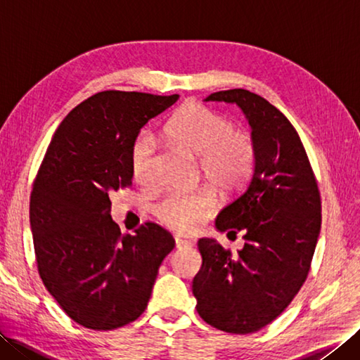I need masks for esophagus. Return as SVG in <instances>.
<instances>
[{
	"mask_svg": "<svg viewBox=\"0 0 360 360\" xmlns=\"http://www.w3.org/2000/svg\"><path fill=\"white\" fill-rule=\"evenodd\" d=\"M174 244H176V249H186V248H188L190 246V241H187V240H181V238H176V241H174Z\"/></svg>",
	"mask_w": 360,
	"mask_h": 360,
	"instance_id": "34e87169",
	"label": "esophagus"
}]
</instances>
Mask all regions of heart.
I'll return each mask as SVG.
<instances>
[{"label": "heart", "mask_w": 360, "mask_h": 360, "mask_svg": "<svg viewBox=\"0 0 360 360\" xmlns=\"http://www.w3.org/2000/svg\"><path fill=\"white\" fill-rule=\"evenodd\" d=\"M165 139L195 159L210 184L221 192H235L254 170L255 145L246 131L232 129L231 120L198 103H187L165 127ZM155 153L151 133L142 131L131 148V170L136 181L147 182ZM215 207L209 190L193 193H168L153 212L165 227L179 233H193Z\"/></svg>", "instance_id": "heart-1"}]
</instances>
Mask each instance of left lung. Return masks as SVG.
<instances>
[{"label": "left lung", "instance_id": "obj_1", "mask_svg": "<svg viewBox=\"0 0 360 360\" xmlns=\"http://www.w3.org/2000/svg\"><path fill=\"white\" fill-rule=\"evenodd\" d=\"M204 101L243 111L255 162L246 187L215 221L219 232L243 231L244 248L232 255L217 240L198 241L196 311L221 331L248 334L277 319L307 280L322 204L307 151L285 114L248 89L219 91Z\"/></svg>", "mask_w": 360, "mask_h": 360}]
</instances>
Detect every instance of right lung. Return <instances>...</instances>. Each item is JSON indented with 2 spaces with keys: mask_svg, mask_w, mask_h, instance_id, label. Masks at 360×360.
I'll use <instances>...</instances> for the list:
<instances>
[{
  "mask_svg": "<svg viewBox=\"0 0 360 360\" xmlns=\"http://www.w3.org/2000/svg\"><path fill=\"white\" fill-rule=\"evenodd\" d=\"M179 96L103 91L75 106L57 128L30 193L38 272L74 322L114 330L145 311L172 235L145 223L122 235L110 195L131 184L141 129Z\"/></svg>",
  "mask_w": 360,
  "mask_h": 360,
  "instance_id": "right-lung-1",
  "label": "right lung"
}]
</instances>
